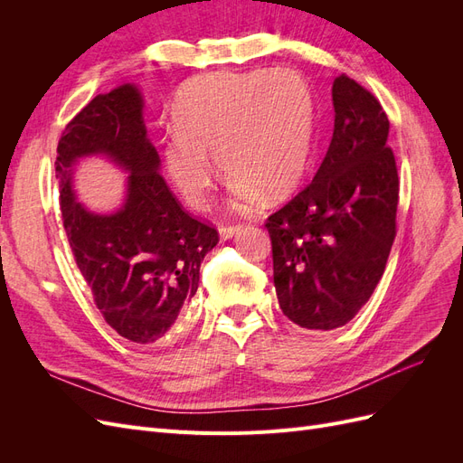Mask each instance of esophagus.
Returning a JSON list of instances; mask_svg holds the SVG:
<instances>
[{
    "instance_id": "esophagus-1",
    "label": "esophagus",
    "mask_w": 463,
    "mask_h": 463,
    "mask_svg": "<svg viewBox=\"0 0 463 463\" xmlns=\"http://www.w3.org/2000/svg\"><path fill=\"white\" fill-rule=\"evenodd\" d=\"M218 233H220L222 241H228V240H232V237H235L237 233H241V226H222L218 230Z\"/></svg>"
}]
</instances>
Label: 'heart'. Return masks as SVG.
<instances>
[{"instance_id": "heart-1", "label": "heart", "mask_w": 463, "mask_h": 463, "mask_svg": "<svg viewBox=\"0 0 463 463\" xmlns=\"http://www.w3.org/2000/svg\"><path fill=\"white\" fill-rule=\"evenodd\" d=\"M174 123L162 162L181 197L197 208L208 204L213 152L232 175V204L250 210L264 193L282 197L301 184L315 143V96L293 69L214 73L179 92Z\"/></svg>"}]
</instances>
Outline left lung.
Segmentation results:
<instances>
[{
  "label": "left lung",
  "instance_id": "left-lung-1",
  "mask_svg": "<svg viewBox=\"0 0 463 463\" xmlns=\"http://www.w3.org/2000/svg\"><path fill=\"white\" fill-rule=\"evenodd\" d=\"M332 106V141L313 181L266 222L279 309L309 330L359 313L396 237L400 181L384 109L345 75L334 79Z\"/></svg>",
  "mask_w": 463,
  "mask_h": 463
}]
</instances>
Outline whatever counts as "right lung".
Returning <instances> with one entry per match:
<instances>
[{
	"mask_svg": "<svg viewBox=\"0 0 463 463\" xmlns=\"http://www.w3.org/2000/svg\"><path fill=\"white\" fill-rule=\"evenodd\" d=\"M143 108L133 82L98 94L67 123L55 177L67 240L96 307L123 338L154 345L197 293L201 262L218 232L189 216L165 185ZM94 156L128 174L124 201L111 213L76 201V165Z\"/></svg>",
	"mask_w": 463,
	"mask_h": 463,
	"instance_id": "1",
	"label": "right lung"
}]
</instances>
